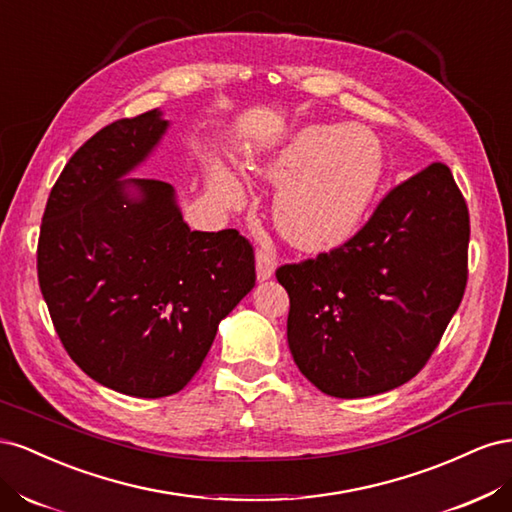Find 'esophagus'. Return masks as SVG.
I'll list each match as a JSON object with an SVG mask.
<instances>
[{"mask_svg": "<svg viewBox=\"0 0 512 512\" xmlns=\"http://www.w3.org/2000/svg\"><path fill=\"white\" fill-rule=\"evenodd\" d=\"M275 273V256L269 250H258L256 252V277L258 282L271 280Z\"/></svg>", "mask_w": 512, "mask_h": 512, "instance_id": "1", "label": "esophagus"}]
</instances>
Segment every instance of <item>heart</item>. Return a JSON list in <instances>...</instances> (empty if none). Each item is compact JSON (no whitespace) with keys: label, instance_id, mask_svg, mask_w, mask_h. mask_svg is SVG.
<instances>
[{"label":"heart","instance_id":"obj_1","mask_svg":"<svg viewBox=\"0 0 512 512\" xmlns=\"http://www.w3.org/2000/svg\"><path fill=\"white\" fill-rule=\"evenodd\" d=\"M247 173L282 183L273 220L284 239L307 252L348 241L374 200L384 170L378 138L363 128L307 126L282 145L256 153ZM211 188L226 205H237L241 188L224 166H213Z\"/></svg>","mask_w":512,"mask_h":512}]
</instances>
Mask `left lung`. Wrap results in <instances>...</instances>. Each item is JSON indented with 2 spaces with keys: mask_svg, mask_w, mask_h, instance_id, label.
<instances>
[{
  "mask_svg": "<svg viewBox=\"0 0 512 512\" xmlns=\"http://www.w3.org/2000/svg\"><path fill=\"white\" fill-rule=\"evenodd\" d=\"M468 241L466 200L451 168L433 162L386 194L350 241L277 269L301 374L342 399L414 378L463 299Z\"/></svg>",
  "mask_w": 512,
  "mask_h": 512,
  "instance_id": "8db88e82",
  "label": "left lung"
}]
</instances>
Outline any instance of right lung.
I'll return each mask as SVG.
<instances>
[{
    "label": "right lung",
    "mask_w": 512,
    "mask_h": 512,
    "mask_svg": "<svg viewBox=\"0 0 512 512\" xmlns=\"http://www.w3.org/2000/svg\"><path fill=\"white\" fill-rule=\"evenodd\" d=\"M166 130L153 108L91 136L55 181L38 241L40 290L70 359L143 399L194 378L256 284L254 250L235 228L190 230L173 185L126 179Z\"/></svg>",
    "instance_id": "1"
}]
</instances>
